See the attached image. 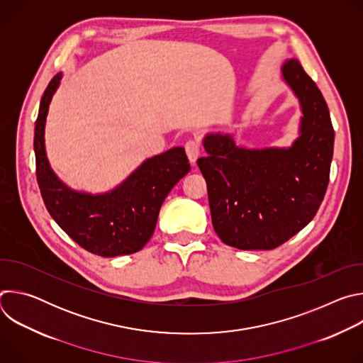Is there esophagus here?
Wrapping results in <instances>:
<instances>
[{
    "instance_id": "esophagus-1",
    "label": "esophagus",
    "mask_w": 363,
    "mask_h": 363,
    "mask_svg": "<svg viewBox=\"0 0 363 363\" xmlns=\"http://www.w3.org/2000/svg\"><path fill=\"white\" fill-rule=\"evenodd\" d=\"M185 152H186V155H188V158H189V162L192 164V165H195V162H196V160H198V157H199V153H201V145H199V142L198 140H188L186 143H185Z\"/></svg>"
}]
</instances>
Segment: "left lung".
<instances>
[{
  "mask_svg": "<svg viewBox=\"0 0 363 363\" xmlns=\"http://www.w3.org/2000/svg\"><path fill=\"white\" fill-rule=\"evenodd\" d=\"M300 101L298 138L290 147L247 149L231 135L210 133L196 161L208 189L217 235L240 250H273L316 216L325 198L335 130L326 100L301 65L281 66Z\"/></svg>",
  "mask_w": 363,
  "mask_h": 363,
  "instance_id": "left-lung-1",
  "label": "left lung"
}]
</instances>
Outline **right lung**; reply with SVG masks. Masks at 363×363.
<instances>
[{"mask_svg": "<svg viewBox=\"0 0 363 363\" xmlns=\"http://www.w3.org/2000/svg\"><path fill=\"white\" fill-rule=\"evenodd\" d=\"M63 73H57L40 101L34 129L35 175L45 208L80 247L100 257L132 254L143 248L157 227L161 205L191 165L182 146L146 160L121 185L105 194L69 188L51 169L44 145L50 101Z\"/></svg>", "mask_w": 363, "mask_h": 363, "instance_id": "1", "label": "right lung"}]
</instances>
